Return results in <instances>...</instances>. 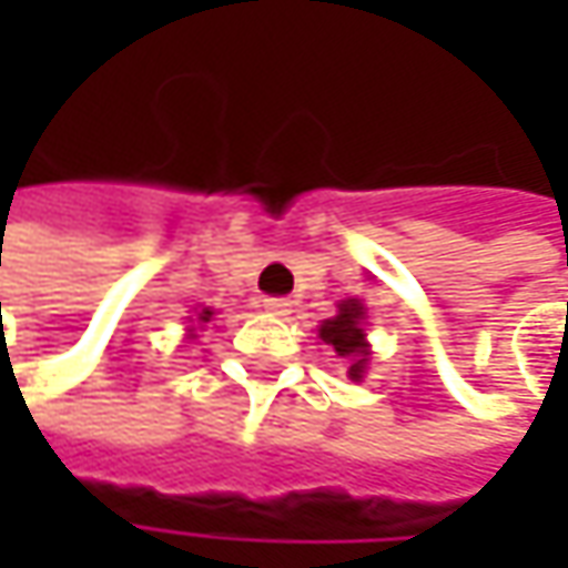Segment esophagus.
Here are the masks:
<instances>
[{
  "label": "esophagus",
  "mask_w": 568,
  "mask_h": 568,
  "mask_svg": "<svg viewBox=\"0 0 568 568\" xmlns=\"http://www.w3.org/2000/svg\"><path fill=\"white\" fill-rule=\"evenodd\" d=\"M262 306H265V313H272V316H287V313H291V300H287V296H265Z\"/></svg>",
  "instance_id": "34e87169"
}]
</instances>
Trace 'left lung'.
Wrapping results in <instances>:
<instances>
[{
	"label": "left lung",
	"mask_w": 568,
	"mask_h": 568,
	"mask_svg": "<svg viewBox=\"0 0 568 568\" xmlns=\"http://www.w3.org/2000/svg\"><path fill=\"white\" fill-rule=\"evenodd\" d=\"M363 306L357 300H344L338 306V316L325 318L318 328V338L332 344L338 357H351V379H361L363 363H366V344H363Z\"/></svg>",
	"instance_id": "8db88e82"
}]
</instances>
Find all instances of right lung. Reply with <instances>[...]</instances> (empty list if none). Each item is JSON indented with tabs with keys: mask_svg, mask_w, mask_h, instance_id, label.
Masks as SVG:
<instances>
[{
	"mask_svg": "<svg viewBox=\"0 0 568 568\" xmlns=\"http://www.w3.org/2000/svg\"><path fill=\"white\" fill-rule=\"evenodd\" d=\"M199 318H202V322H207V318H211V310H205V313H202V316H199Z\"/></svg>",
	"mask_w": 568,
	"mask_h": 568,
	"instance_id": "add662e5",
	"label": "right lung"
}]
</instances>
